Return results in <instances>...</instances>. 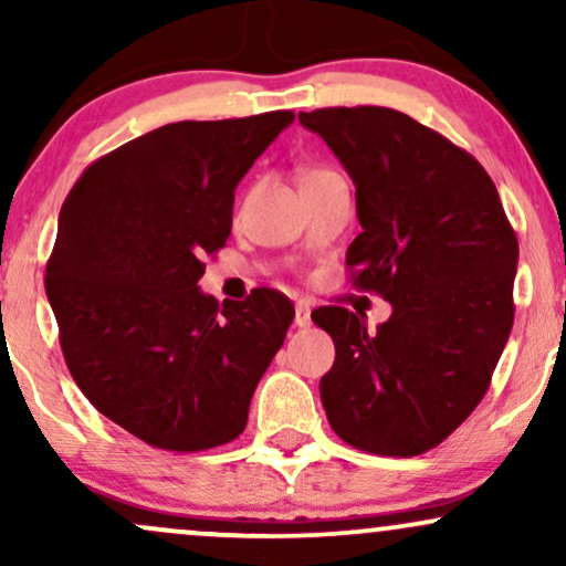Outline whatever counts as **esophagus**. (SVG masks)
<instances>
[{"instance_id":"obj_1","label":"esophagus","mask_w":566,"mask_h":566,"mask_svg":"<svg viewBox=\"0 0 566 566\" xmlns=\"http://www.w3.org/2000/svg\"><path fill=\"white\" fill-rule=\"evenodd\" d=\"M308 324H311L308 303H297L295 305V327H308Z\"/></svg>"}]
</instances>
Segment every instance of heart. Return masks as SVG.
Masks as SVG:
<instances>
[{"label":"heart","mask_w":566,"mask_h":566,"mask_svg":"<svg viewBox=\"0 0 566 566\" xmlns=\"http://www.w3.org/2000/svg\"><path fill=\"white\" fill-rule=\"evenodd\" d=\"M327 170H319V167H308V170H303V180L308 178H319V175H324Z\"/></svg>","instance_id":"b5f03b06"}]
</instances>
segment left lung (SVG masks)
Masks as SVG:
<instances>
[{
	"label": "left lung",
	"mask_w": 566,
	"mask_h": 566,
	"mask_svg": "<svg viewBox=\"0 0 566 566\" xmlns=\"http://www.w3.org/2000/svg\"><path fill=\"white\" fill-rule=\"evenodd\" d=\"M297 119L356 186L350 279L394 308L375 333L340 305L311 314L335 343L324 412L356 450L423 454L490 388L513 327L516 233L484 167L412 116L340 106Z\"/></svg>",
	"instance_id": "obj_1"
}]
</instances>
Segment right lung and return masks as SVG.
Returning a JSON list of instances; mask_svg holds the SVG:
<instances>
[{
  "label": "right lung",
  "instance_id": "add662e5",
  "mask_svg": "<svg viewBox=\"0 0 566 566\" xmlns=\"http://www.w3.org/2000/svg\"><path fill=\"white\" fill-rule=\"evenodd\" d=\"M292 119L172 122L93 161L63 201L44 290L69 373L146 444H229L282 348L290 297L258 287L220 308L197 284L231 233L233 188Z\"/></svg>",
  "mask_w": 566,
  "mask_h": 566
}]
</instances>
